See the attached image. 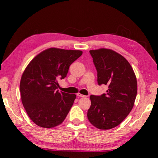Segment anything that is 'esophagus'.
Wrapping results in <instances>:
<instances>
[{"label":"esophagus","instance_id":"1","mask_svg":"<svg viewBox=\"0 0 158 158\" xmlns=\"http://www.w3.org/2000/svg\"><path fill=\"white\" fill-rule=\"evenodd\" d=\"M77 96L78 97H85L86 96H85V95H83V94H80V93H78L77 94Z\"/></svg>","mask_w":158,"mask_h":158}]
</instances>
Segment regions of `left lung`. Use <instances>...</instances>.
<instances>
[{"label":"left lung","instance_id":"left-lung-1","mask_svg":"<svg viewBox=\"0 0 158 158\" xmlns=\"http://www.w3.org/2000/svg\"><path fill=\"white\" fill-rule=\"evenodd\" d=\"M97 71L98 84L108 85L106 94L91 95L88 118L95 127L110 129L130 113L137 94V81L130 64L110 49L89 51Z\"/></svg>","mask_w":158,"mask_h":158}]
</instances>
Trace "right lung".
Wrapping results in <instances>:
<instances>
[{
  "label": "right lung",
  "mask_w": 158,
  "mask_h": 158,
  "mask_svg": "<svg viewBox=\"0 0 158 158\" xmlns=\"http://www.w3.org/2000/svg\"><path fill=\"white\" fill-rule=\"evenodd\" d=\"M82 55L81 51L51 48L40 52L22 75V103L32 121L44 128L60 125L76 95L59 92L58 81L66 77L69 67Z\"/></svg>",
  "instance_id": "obj_1"
}]
</instances>
